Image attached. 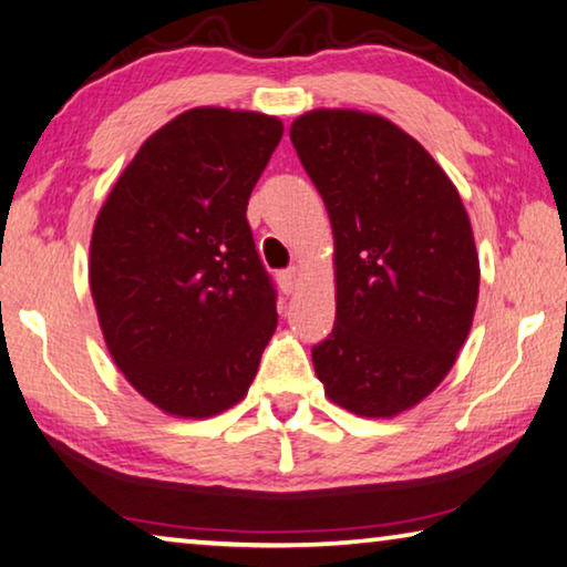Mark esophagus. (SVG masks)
<instances>
[{
    "mask_svg": "<svg viewBox=\"0 0 567 567\" xmlns=\"http://www.w3.org/2000/svg\"><path fill=\"white\" fill-rule=\"evenodd\" d=\"M298 280H300V269L298 267H290V269H282V272H277V282H280V290L285 295H290L295 290Z\"/></svg>",
    "mask_w": 567,
    "mask_h": 567,
    "instance_id": "obj_1",
    "label": "esophagus"
}]
</instances>
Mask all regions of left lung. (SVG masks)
I'll return each instance as SVG.
<instances>
[{
    "instance_id": "8db88e82",
    "label": "left lung",
    "mask_w": 567,
    "mask_h": 567,
    "mask_svg": "<svg viewBox=\"0 0 567 567\" xmlns=\"http://www.w3.org/2000/svg\"><path fill=\"white\" fill-rule=\"evenodd\" d=\"M290 138L336 237V326L312 365L332 403L396 416L444 381L470 336V217L442 166L381 115L310 111Z\"/></svg>"
}]
</instances>
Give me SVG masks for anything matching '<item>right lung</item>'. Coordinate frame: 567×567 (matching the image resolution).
Returning a JSON list of instances; mask_svg holds the SVG:
<instances>
[{
	"label": "right lung",
	"mask_w": 567,
	"mask_h": 567,
	"mask_svg": "<svg viewBox=\"0 0 567 567\" xmlns=\"http://www.w3.org/2000/svg\"><path fill=\"white\" fill-rule=\"evenodd\" d=\"M280 138L272 115L194 107L143 143L97 214L90 292L107 350L174 416L245 399L277 328L247 202Z\"/></svg>",
	"instance_id": "1"
}]
</instances>
